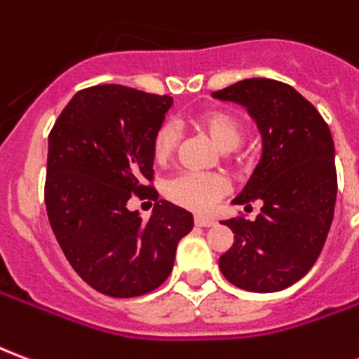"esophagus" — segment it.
<instances>
[{
	"mask_svg": "<svg viewBox=\"0 0 359 359\" xmlns=\"http://www.w3.org/2000/svg\"><path fill=\"white\" fill-rule=\"evenodd\" d=\"M194 225L196 226H211V225H215V221L210 217H203V215H196Z\"/></svg>",
	"mask_w": 359,
	"mask_h": 359,
	"instance_id": "1",
	"label": "esophagus"
}]
</instances>
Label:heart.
<instances>
[{
  "instance_id": "1",
  "label": "heart",
  "mask_w": 359,
  "mask_h": 359,
  "mask_svg": "<svg viewBox=\"0 0 359 359\" xmlns=\"http://www.w3.org/2000/svg\"><path fill=\"white\" fill-rule=\"evenodd\" d=\"M194 125L210 136L223 149H234L246 134V125L236 113L229 109L202 111L194 118ZM179 126L163 123L154 134L151 156L156 163H167L179 148ZM229 184L215 172L184 171L175 175L165 182V196L180 208L192 211H208L226 194Z\"/></svg>"
}]
</instances>
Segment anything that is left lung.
<instances>
[{"mask_svg":"<svg viewBox=\"0 0 359 359\" xmlns=\"http://www.w3.org/2000/svg\"><path fill=\"white\" fill-rule=\"evenodd\" d=\"M244 105L264 136V156L233 203L259 202L254 221H225L234 242L219 267L250 292H277L308 273L327 241L337 202L334 142L319 111L292 86L246 79L213 92Z\"/></svg>","mask_w":359,"mask_h":359,"instance_id":"obj_1","label":"left lung"}]
</instances>
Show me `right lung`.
Wrapping results in <instances>:
<instances>
[{"instance_id":"1","label":"right lung","mask_w":359,"mask_h":359,"mask_svg":"<svg viewBox=\"0 0 359 359\" xmlns=\"http://www.w3.org/2000/svg\"><path fill=\"white\" fill-rule=\"evenodd\" d=\"M172 97L121 84L73 95L50 133L46 210L51 231L79 277L113 298H134L171 275L177 244L194 219L157 200L151 140ZM156 202L144 222L126 202Z\"/></svg>"}]
</instances>
